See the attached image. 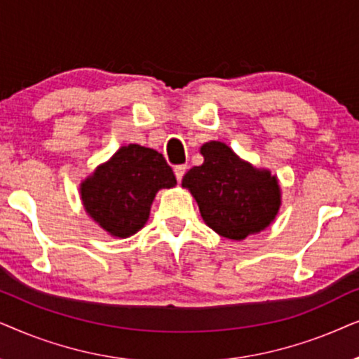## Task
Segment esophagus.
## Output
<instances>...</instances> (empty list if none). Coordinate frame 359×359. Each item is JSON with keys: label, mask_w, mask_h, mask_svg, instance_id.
<instances>
[{"label": "esophagus", "mask_w": 359, "mask_h": 359, "mask_svg": "<svg viewBox=\"0 0 359 359\" xmlns=\"http://www.w3.org/2000/svg\"><path fill=\"white\" fill-rule=\"evenodd\" d=\"M185 169H187V167L185 165H175L174 167V174H175V179L179 180H182V177H184V174H185Z\"/></svg>", "instance_id": "1"}]
</instances>
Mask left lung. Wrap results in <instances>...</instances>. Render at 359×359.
<instances>
[{
    "mask_svg": "<svg viewBox=\"0 0 359 359\" xmlns=\"http://www.w3.org/2000/svg\"><path fill=\"white\" fill-rule=\"evenodd\" d=\"M203 164L182 179L203 222L219 236L243 241L274 222L283 205L277 175L241 159L231 147L208 141L200 147Z\"/></svg>",
    "mask_w": 359,
    "mask_h": 359,
    "instance_id": "obj_1",
    "label": "left lung"
}]
</instances>
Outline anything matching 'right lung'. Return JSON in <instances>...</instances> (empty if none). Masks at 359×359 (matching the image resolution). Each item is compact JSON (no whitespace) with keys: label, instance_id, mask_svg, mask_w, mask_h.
Masks as SVG:
<instances>
[{"label":"right lung","instance_id":"1","mask_svg":"<svg viewBox=\"0 0 359 359\" xmlns=\"http://www.w3.org/2000/svg\"><path fill=\"white\" fill-rule=\"evenodd\" d=\"M175 185L174 172L161 152L126 144L80 182V198L100 228L124 240L147 223L157 192Z\"/></svg>","mask_w":359,"mask_h":359}]
</instances>
